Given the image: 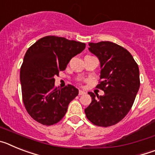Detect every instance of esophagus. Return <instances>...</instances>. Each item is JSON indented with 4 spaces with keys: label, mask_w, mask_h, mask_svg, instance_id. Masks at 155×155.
<instances>
[{
    "label": "esophagus",
    "mask_w": 155,
    "mask_h": 155,
    "mask_svg": "<svg viewBox=\"0 0 155 155\" xmlns=\"http://www.w3.org/2000/svg\"><path fill=\"white\" fill-rule=\"evenodd\" d=\"M79 95H82V94H86V92L85 91H81V90H80V91H79Z\"/></svg>",
    "instance_id": "esophagus-1"
}]
</instances>
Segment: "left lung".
I'll return each instance as SVG.
<instances>
[{
  "instance_id": "1",
  "label": "left lung",
  "mask_w": 155,
  "mask_h": 155,
  "mask_svg": "<svg viewBox=\"0 0 155 155\" xmlns=\"http://www.w3.org/2000/svg\"><path fill=\"white\" fill-rule=\"evenodd\" d=\"M88 50L100 62L101 81L97 88L103 95L88 92L91 102L84 109L94 125L107 127L121 121L130 110L140 87L138 65L130 52L109 41L89 42Z\"/></svg>"
}]
</instances>
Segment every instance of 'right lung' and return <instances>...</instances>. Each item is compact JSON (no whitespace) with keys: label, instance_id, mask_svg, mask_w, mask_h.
<instances>
[{"label":"right lung","instance_id":"obj_1","mask_svg":"<svg viewBox=\"0 0 155 155\" xmlns=\"http://www.w3.org/2000/svg\"><path fill=\"white\" fill-rule=\"evenodd\" d=\"M85 46L84 42L49 35L28 48L20 70V81L25 107L35 121L50 126L65 116L78 89L71 84L55 87L54 78Z\"/></svg>","mask_w":155,"mask_h":155}]
</instances>
